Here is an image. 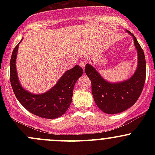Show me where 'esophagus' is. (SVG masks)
Returning <instances> with one entry per match:
<instances>
[{
	"label": "esophagus",
	"instance_id": "34e87169",
	"mask_svg": "<svg viewBox=\"0 0 155 155\" xmlns=\"http://www.w3.org/2000/svg\"><path fill=\"white\" fill-rule=\"evenodd\" d=\"M79 66L81 67V68H82V69H85V61H80L79 63Z\"/></svg>",
	"mask_w": 155,
	"mask_h": 155
}]
</instances>
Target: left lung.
Instances as JSON below:
<instances>
[{
    "instance_id": "8db88e82",
    "label": "left lung",
    "mask_w": 155,
    "mask_h": 155,
    "mask_svg": "<svg viewBox=\"0 0 155 155\" xmlns=\"http://www.w3.org/2000/svg\"><path fill=\"white\" fill-rule=\"evenodd\" d=\"M126 31L134 39L138 58L137 70L132 76L121 82H109L94 67L90 64L85 65V71L91 82L92 94L95 104L107 114L120 113L132 107L140 97L144 87L146 75L144 52L135 36L129 31Z\"/></svg>"
}]
</instances>
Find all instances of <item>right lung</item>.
Segmentation results:
<instances>
[{"mask_svg": "<svg viewBox=\"0 0 155 155\" xmlns=\"http://www.w3.org/2000/svg\"><path fill=\"white\" fill-rule=\"evenodd\" d=\"M19 43L14 48L10 59V83L15 97L23 107L34 115L48 119L59 118L70 107L74 85L78 79L82 76L83 70L79 65H76L67 70L57 83L47 91L42 94L31 93L21 86L18 77L16 58Z\"/></svg>", "mask_w": 155, "mask_h": 155, "instance_id": "add662e5", "label": "right lung"}]
</instances>
